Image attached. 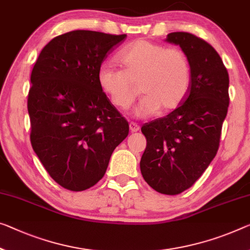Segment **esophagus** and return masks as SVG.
Instances as JSON below:
<instances>
[{"label":"esophagus","instance_id":"34e87169","mask_svg":"<svg viewBox=\"0 0 250 250\" xmlns=\"http://www.w3.org/2000/svg\"><path fill=\"white\" fill-rule=\"evenodd\" d=\"M129 129L132 133H135V132H137V130H140V125L136 124V123H134V122L129 123Z\"/></svg>","mask_w":250,"mask_h":250}]
</instances>
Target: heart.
Returning <instances> with one entry per match:
<instances>
[{
  "instance_id": "1",
  "label": "heart",
  "mask_w": 250,
  "mask_h": 250,
  "mask_svg": "<svg viewBox=\"0 0 250 250\" xmlns=\"http://www.w3.org/2000/svg\"><path fill=\"white\" fill-rule=\"evenodd\" d=\"M123 69L104 63L98 83L114 106L128 109L144 96L134 110L136 117H148L160 110L170 113L181 105L191 83L189 59L181 49L138 39L118 55Z\"/></svg>"
}]
</instances>
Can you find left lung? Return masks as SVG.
<instances>
[{"label": "left lung", "mask_w": 250, "mask_h": 250, "mask_svg": "<svg viewBox=\"0 0 250 250\" xmlns=\"http://www.w3.org/2000/svg\"><path fill=\"white\" fill-rule=\"evenodd\" d=\"M189 59L191 83L181 105L167 116L145 123L146 148L141 172L155 191L174 195L189 189L216 156L229 106V76L208 42L188 32H172Z\"/></svg>", "instance_id": "1"}]
</instances>
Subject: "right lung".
<instances>
[{
	"instance_id": "right-lung-1",
	"label": "right lung",
	"mask_w": 250,
	"mask_h": 250,
	"mask_svg": "<svg viewBox=\"0 0 250 250\" xmlns=\"http://www.w3.org/2000/svg\"><path fill=\"white\" fill-rule=\"evenodd\" d=\"M126 34L76 30L42 49L31 72L28 112L33 151L64 189L95 186L114 149L128 135V123L98 83L107 53Z\"/></svg>"
}]
</instances>
